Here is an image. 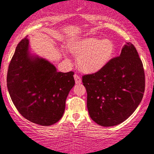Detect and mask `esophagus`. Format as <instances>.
<instances>
[{
    "instance_id": "esophagus-1",
    "label": "esophagus",
    "mask_w": 154,
    "mask_h": 154,
    "mask_svg": "<svg viewBox=\"0 0 154 154\" xmlns=\"http://www.w3.org/2000/svg\"><path fill=\"white\" fill-rule=\"evenodd\" d=\"M74 78H75V83L77 84V85H79V84H81L82 79H81V77L79 75H77V74H75V75H74Z\"/></svg>"
}]
</instances>
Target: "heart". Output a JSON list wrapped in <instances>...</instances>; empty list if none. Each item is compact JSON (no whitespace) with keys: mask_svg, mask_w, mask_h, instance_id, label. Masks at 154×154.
<instances>
[{"mask_svg":"<svg viewBox=\"0 0 154 154\" xmlns=\"http://www.w3.org/2000/svg\"><path fill=\"white\" fill-rule=\"evenodd\" d=\"M67 49L77 58V64L82 71L94 73L106 67L113 58L116 46L108 38L85 37L72 41Z\"/></svg>","mask_w":154,"mask_h":154,"instance_id":"b5f03b06","label":"heart"}]
</instances>
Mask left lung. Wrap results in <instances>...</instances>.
<instances>
[{
    "instance_id": "1",
    "label": "left lung",
    "mask_w": 154,
    "mask_h": 154,
    "mask_svg": "<svg viewBox=\"0 0 154 154\" xmlns=\"http://www.w3.org/2000/svg\"><path fill=\"white\" fill-rule=\"evenodd\" d=\"M91 118L103 127L120 124L141 103L145 89L143 64L134 45L127 43L120 56L100 71L82 76Z\"/></svg>"
}]
</instances>
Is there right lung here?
<instances>
[{
	"instance_id": "add662e5",
	"label": "right lung",
	"mask_w": 154,
	"mask_h": 154,
	"mask_svg": "<svg viewBox=\"0 0 154 154\" xmlns=\"http://www.w3.org/2000/svg\"><path fill=\"white\" fill-rule=\"evenodd\" d=\"M73 72H57L45 59L30 56L27 36L20 41L10 61L7 86L10 98L20 114L42 126L62 118L65 101L75 85Z\"/></svg>"
}]
</instances>
